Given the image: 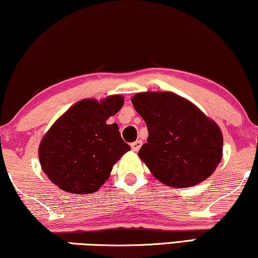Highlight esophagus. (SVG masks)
<instances>
[{
    "label": "esophagus",
    "instance_id": "esophagus-1",
    "mask_svg": "<svg viewBox=\"0 0 258 258\" xmlns=\"http://www.w3.org/2000/svg\"><path fill=\"white\" fill-rule=\"evenodd\" d=\"M142 144H143V142L142 141H136V142H134V143H132V150L134 152H137L138 150L141 149V146H142Z\"/></svg>",
    "mask_w": 258,
    "mask_h": 258
}]
</instances>
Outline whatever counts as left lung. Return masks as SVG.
<instances>
[{
    "mask_svg": "<svg viewBox=\"0 0 258 258\" xmlns=\"http://www.w3.org/2000/svg\"><path fill=\"white\" fill-rule=\"evenodd\" d=\"M132 101L149 132L138 156L158 180L187 188L215 172L223 157V135L195 105L169 92L137 93Z\"/></svg>",
    "mask_w": 258,
    "mask_h": 258,
    "instance_id": "8db88e82",
    "label": "left lung"
}]
</instances>
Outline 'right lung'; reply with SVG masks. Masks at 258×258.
<instances>
[{
  "label": "right lung",
  "instance_id": "right-lung-1",
  "mask_svg": "<svg viewBox=\"0 0 258 258\" xmlns=\"http://www.w3.org/2000/svg\"><path fill=\"white\" fill-rule=\"evenodd\" d=\"M123 106L112 96L101 102L84 99L55 122L39 146V159L48 179L64 191L94 192L108 179L115 162L129 151L109 116Z\"/></svg>",
  "mask_w": 258,
  "mask_h": 258
}]
</instances>
